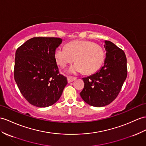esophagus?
I'll use <instances>...</instances> for the list:
<instances>
[{
  "instance_id": "obj_1",
  "label": "esophagus",
  "mask_w": 146,
  "mask_h": 146,
  "mask_svg": "<svg viewBox=\"0 0 146 146\" xmlns=\"http://www.w3.org/2000/svg\"><path fill=\"white\" fill-rule=\"evenodd\" d=\"M76 79V77H67V82H68V83H70L73 82L74 80H75Z\"/></svg>"
}]
</instances>
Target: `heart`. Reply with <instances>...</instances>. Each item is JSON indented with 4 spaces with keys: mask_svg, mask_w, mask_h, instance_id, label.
<instances>
[{
    "mask_svg": "<svg viewBox=\"0 0 146 146\" xmlns=\"http://www.w3.org/2000/svg\"><path fill=\"white\" fill-rule=\"evenodd\" d=\"M57 63L61 67L77 62L67 69V72L76 74L83 72L90 74L100 68L105 60L104 49L100 45L89 41L77 40L70 42L67 47H59L55 52Z\"/></svg>",
    "mask_w": 146,
    "mask_h": 146,
    "instance_id": "obj_1",
    "label": "heart"
}]
</instances>
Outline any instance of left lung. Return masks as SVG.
<instances>
[{
  "label": "left lung",
  "instance_id": "left-lung-1",
  "mask_svg": "<svg viewBox=\"0 0 146 146\" xmlns=\"http://www.w3.org/2000/svg\"><path fill=\"white\" fill-rule=\"evenodd\" d=\"M106 56L104 66L92 75L82 78L84 88L80 97L96 107L109 105L118 95L127 77L125 53L110 41H105Z\"/></svg>",
  "mask_w": 146,
  "mask_h": 146
}]
</instances>
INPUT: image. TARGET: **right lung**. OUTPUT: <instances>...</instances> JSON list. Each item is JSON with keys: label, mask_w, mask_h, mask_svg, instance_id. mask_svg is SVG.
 <instances>
[{"label": "right lung", "mask_w": 146, "mask_h": 146, "mask_svg": "<svg viewBox=\"0 0 146 146\" xmlns=\"http://www.w3.org/2000/svg\"><path fill=\"white\" fill-rule=\"evenodd\" d=\"M59 38L35 37L15 52L14 79L21 94L32 105L47 107L58 101L67 84L55 58Z\"/></svg>", "instance_id": "right-lung-1"}]
</instances>
